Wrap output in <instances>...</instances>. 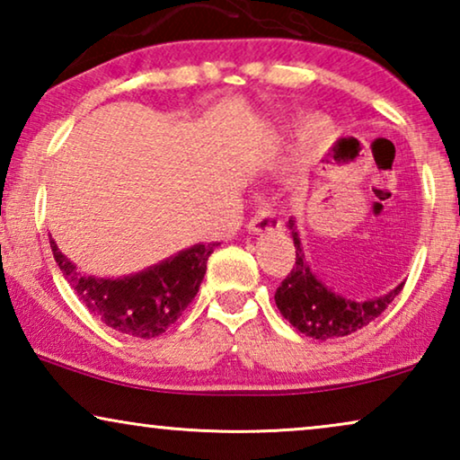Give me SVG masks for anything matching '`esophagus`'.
<instances>
[{"instance_id": "1", "label": "esophagus", "mask_w": 460, "mask_h": 460, "mask_svg": "<svg viewBox=\"0 0 460 460\" xmlns=\"http://www.w3.org/2000/svg\"><path fill=\"white\" fill-rule=\"evenodd\" d=\"M247 228L249 232H253V234H257V232H276V230H282V222L274 216V213L257 211L255 216L249 219Z\"/></svg>"}]
</instances>
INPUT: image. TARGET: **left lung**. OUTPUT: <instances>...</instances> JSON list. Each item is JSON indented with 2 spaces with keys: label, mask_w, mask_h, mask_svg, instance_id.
I'll return each mask as SVG.
<instances>
[{
  "label": "left lung",
  "mask_w": 460,
  "mask_h": 460,
  "mask_svg": "<svg viewBox=\"0 0 460 460\" xmlns=\"http://www.w3.org/2000/svg\"><path fill=\"white\" fill-rule=\"evenodd\" d=\"M295 228L297 226L293 224V219H288V230H293V243L297 251H295V263L291 272L280 282V287L276 288L274 299L282 316L299 332H304L305 337L320 339V341L348 337L351 332L364 329L375 318H379L387 310L389 304L400 295L404 282L395 287L392 293H387L385 297L364 301V304H356V301L343 299L331 293L312 274L310 263L304 257V249H301Z\"/></svg>",
  "instance_id": "8db88e82"
}]
</instances>
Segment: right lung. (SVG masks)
Returning a JSON list of instances; mask_svg holds the SVG:
<instances>
[{
    "mask_svg": "<svg viewBox=\"0 0 460 460\" xmlns=\"http://www.w3.org/2000/svg\"><path fill=\"white\" fill-rule=\"evenodd\" d=\"M49 247L62 276L93 316L123 335L150 339L163 335L194 299L217 244H194L146 272L119 280L84 276L52 238Z\"/></svg>",
    "mask_w": 460,
    "mask_h": 460,
    "instance_id": "right-lung-1",
    "label": "right lung"
}]
</instances>
